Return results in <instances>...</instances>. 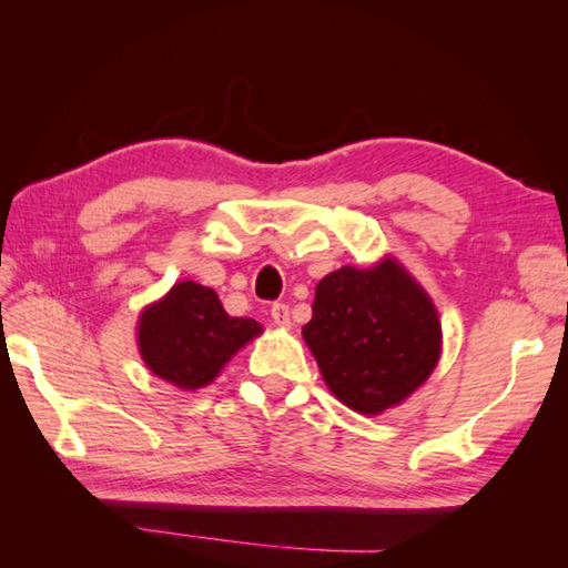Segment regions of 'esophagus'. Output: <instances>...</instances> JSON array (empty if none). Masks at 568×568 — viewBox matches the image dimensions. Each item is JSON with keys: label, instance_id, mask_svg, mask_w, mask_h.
Wrapping results in <instances>:
<instances>
[{"label": "esophagus", "instance_id": "34e87169", "mask_svg": "<svg viewBox=\"0 0 568 568\" xmlns=\"http://www.w3.org/2000/svg\"><path fill=\"white\" fill-rule=\"evenodd\" d=\"M271 317H273L277 327H285V329L291 327V307H287L285 303H275L271 307Z\"/></svg>", "mask_w": 568, "mask_h": 568}]
</instances>
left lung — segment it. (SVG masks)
<instances>
[{
    "mask_svg": "<svg viewBox=\"0 0 568 568\" xmlns=\"http://www.w3.org/2000/svg\"><path fill=\"white\" fill-rule=\"evenodd\" d=\"M303 336L327 388L361 415L403 403L442 354L437 310L393 258L324 275Z\"/></svg>",
    "mask_w": 568,
    "mask_h": 568,
    "instance_id": "1",
    "label": "left lung"
}]
</instances>
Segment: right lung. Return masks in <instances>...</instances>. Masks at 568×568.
Segmentation results:
<instances>
[{
    "label": "right lung",
    "instance_id": "1",
    "mask_svg": "<svg viewBox=\"0 0 568 568\" xmlns=\"http://www.w3.org/2000/svg\"><path fill=\"white\" fill-rule=\"evenodd\" d=\"M261 332L256 320L229 317L212 287L183 281L141 312L139 352L153 376L197 390Z\"/></svg>",
    "mask_w": 568,
    "mask_h": 568
}]
</instances>
